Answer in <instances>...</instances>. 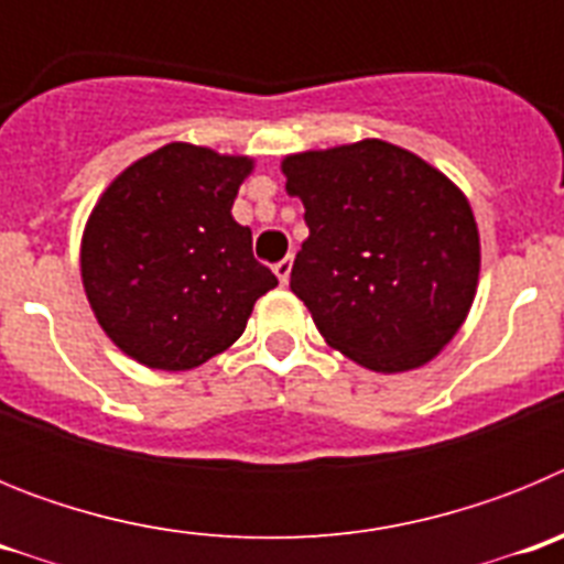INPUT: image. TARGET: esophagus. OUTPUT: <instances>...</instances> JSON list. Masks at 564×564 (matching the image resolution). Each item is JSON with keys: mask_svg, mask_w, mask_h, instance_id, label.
Returning <instances> with one entry per match:
<instances>
[{"mask_svg": "<svg viewBox=\"0 0 564 564\" xmlns=\"http://www.w3.org/2000/svg\"><path fill=\"white\" fill-rule=\"evenodd\" d=\"M291 268H293V259L285 257V259H279L276 265H273V273H276V279L285 285L288 279H291Z\"/></svg>", "mask_w": 564, "mask_h": 564, "instance_id": "obj_1", "label": "esophagus"}]
</instances>
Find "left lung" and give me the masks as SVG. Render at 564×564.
<instances>
[{"label": "left lung", "instance_id": "1", "mask_svg": "<svg viewBox=\"0 0 564 564\" xmlns=\"http://www.w3.org/2000/svg\"><path fill=\"white\" fill-rule=\"evenodd\" d=\"M311 237L291 291L325 341L376 372L415 370L452 341L475 302L480 237L460 188L387 141L282 161Z\"/></svg>", "mask_w": 564, "mask_h": 564}]
</instances>
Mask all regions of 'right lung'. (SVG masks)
I'll return each mask as SVG.
<instances>
[{"label":"right lung","instance_id":"right-lung-1","mask_svg":"<svg viewBox=\"0 0 564 564\" xmlns=\"http://www.w3.org/2000/svg\"><path fill=\"white\" fill-rule=\"evenodd\" d=\"M251 158L166 143L123 169L89 214L82 279L89 307L129 358L192 370L228 350L276 276L231 217Z\"/></svg>","mask_w":564,"mask_h":564}]
</instances>
